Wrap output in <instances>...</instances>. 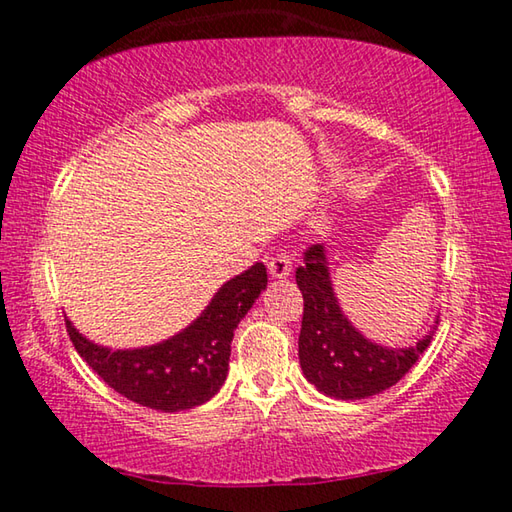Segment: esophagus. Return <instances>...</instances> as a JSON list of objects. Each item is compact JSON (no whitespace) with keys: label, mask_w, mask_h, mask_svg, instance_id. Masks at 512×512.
<instances>
[{"label":"esophagus","mask_w":512,"mask_h":512,"mask_svg":"<svg viewBox=\"0 0 512 512\" xmlns=\"http://www.w3.org/2000/svg\"><path fill=\"white\" fill-rule=\"evenodd\" d=\"M291 266H293V259L287 250H277L273 257H268V273H271L275 280L287 277L291 273Z\"/></svg>","instance_id":"obj_1"}]
</instances>
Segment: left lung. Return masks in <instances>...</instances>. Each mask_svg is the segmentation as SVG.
Returning <instances> with one entry per match:
<instances>
[{
    "mask_svg": "<svg viewBox=\"0 0 512 512\" xmlns=\"http://www.w3.org/2000/svg\"><path fill=\"white\" fill-rule=\"evenodd\" d=\"M296 268L305 300L298 357L305 377L336 400H363L397 384L429 348L433 332L413 348H381L354 329L341 314L323 246H309Z\"/></svg>",
    "mask_w": 512,
    "mask_h": 512,
    "instance_id": "8db88e82",
    "label": "left lung"
}]
</instances>
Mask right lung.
<instances>
[{
	"mask_svg": "<svg viewBox=\"0 0 512 512\" xmlns=\"http://www.w3.org/2000/svg\"><path fill=\"white\" fill-rule=\"evenodd\" d=\"M266 282V266L257 262L225 282L192 325L151 348L112 352L83 339L69 320L65 327L76 352L119 395L155 411H187L223 386L232 336Z\"/></svg>",
	"mask_w": 512,
	"mask_h": 512,
	"instance_id": "obj_1",
	"label": "right lung"
}]
</instances>
